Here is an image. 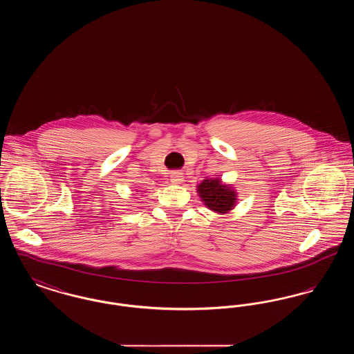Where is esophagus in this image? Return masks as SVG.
<instances>
[{
    "label": "esophagus",
    "mask_w": 354,
    "mask_h": 354,
    "mask_svg": "<svg viewBox=\"0 0 354 354\" xmlns=\"http://www.w3.org/2000/svg\"><path fill=\"white\" fill-rule=\"evenodd\" d=\"M169 180L174 185H179L183 182V174L180 171H172L169 175Z\"/></svg>",
    "instance_id": "esophagus-1"
}]
</instances>
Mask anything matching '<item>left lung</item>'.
Listing matches in <instances>:
<instances>
[{
  "label": "left lung",
  "mask_w": 354,
  "mask_h": 354,
  "mask_svg": "<svg viewBox=\"0 0 354 354\" xmlns=\"http://www.w3.org/2000/svg\"><path fill=\"white\" fill-rule=\"evenodd\" d=\"M196 189L204 205L216 214H227L236 205L237 194L234 187L224 185L219 178L204 179Z\"/></svg>",
  "instance_id": "obj_1"
}]
</instances>
